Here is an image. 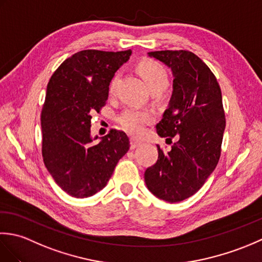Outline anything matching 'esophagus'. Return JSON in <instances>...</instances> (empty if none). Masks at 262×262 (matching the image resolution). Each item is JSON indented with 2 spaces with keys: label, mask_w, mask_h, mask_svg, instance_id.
<instances>
[{
  "label": "esophagus",
  "mask_w": 262,
  "mask_h": 262,
  "mask_svg": "<svg viewBox=\"0 0 262 262\" xmlns=\"http://www.w3.org/2000/svg\"><path fill=\"white\" fill-rule=\"evenodd\" d=\"M142 144V142L141 141H138V140H136V138H130V148H136V147H138Z\"/></svg>",
  "instance_id": "34e87169"
}]
</instances>
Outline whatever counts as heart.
Instances as JSON below:
<instances>
[{"instance_id": "heart-1", "label": "heart", "mask_w": 262, "mask_h": 262, "mask_svg": "<svg viewBox=\"0 0 262 262\" xmlns=\"http://www.w3.org/2000/svg\"><path fill=\"white\" fill-rule=\"evenodd\" d=\"M137 71L143 77L144 82L146 83L147 88L152 92H161L168 85L169 83V73L164 66L153 59H144L138 63ZM116 79L114 77L110 83V92L114 91ZM153 120V114L148 110H141L135 108L126 109L122 113L118 122L124 129L133 135H137L142 133L145 125L149 124Z\"/></svg>"}]
</instances>
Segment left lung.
Here are the masks:
<instances>
[{
    "mask_svg": "<svg viewBox=\"0 0 262 262\" xmlns=\"http://www.w3.org/2000/svg\"><path fill=\"white\" fill-rule=\"evenodd\" d=\"M148 56L164 63L174 77L157 133L177 142L168 153L158 145L157 163L144 178L154 196L178 203L196 193L219 163L225 129L222 92L213 72L191 52L159 51Z\"/></svg>",
    "mask_w": 262,
    "mask_h": 262,
    "instance_id": "1",
    "label": "left lung"
}]
</instances>
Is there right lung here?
<instances>
[{
  "label": "right lung",
  "mask_w": 262,
  "mask_h": 262,
  "mask_svg": "<svg viewBox=\"0 0 262 262\" xmlns=\"http://www.w3.org/2000/svg\"><path fill=\"white\" fill-rule=\"evenodd\" d=\"M132 51L86 49L65 59L48 82L41 110L42 159L55 182L75 198L93 196L107 185L129 149L124 132L111 129L97 142L91 118L108 100L109 84Z\"/></svg>",
  "instance_id": "add662e5"
}]
</instances>
